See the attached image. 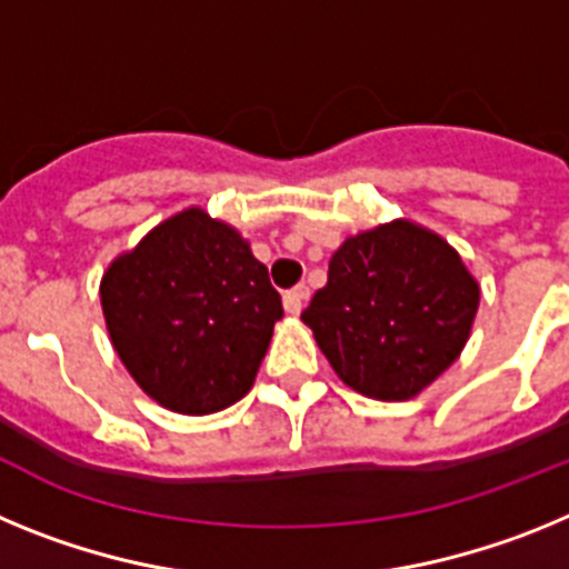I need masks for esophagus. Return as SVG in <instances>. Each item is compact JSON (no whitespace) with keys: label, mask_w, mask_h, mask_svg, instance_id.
<instances>
[{"label":"esophagus","mask_w":569,"mask_h":569,"mask_svg":"<svg viewBox=\"0 0 569 569\" xmlns=\"http://www.w3.org/2000/svg\"><path fill=\"white\" fill-rule=\"evenodd\" d=\"M308 293H310L308 284H299V288L288 290V293H284V310L293 316H299L301 308H305V299H308Z\"/></svg>","instance_id":"obj_1"}]
</instances>
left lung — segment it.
<instances>
[{"mask_svg": "<svg viewBox=\"0 0 569 569\" xmlns=\"http://www.w3.org/2000/svg\"><path fill=\"white\" fill-rule=\"evenodd\" d=\"M476 310L479 284L459 253L399 219L336 250L301 319L345 385L405 401L459 359Z\"/></svg>", "mask_w": 569, "mask_h": 569, "instance_id": "8db88e82", "label": "left lung"}]
</instances>
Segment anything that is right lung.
Masks as SVG:
<instances>
[{"instance_id": "add662e5", "label": "right lung", "mask_w": 569, "mask_h": 569, "mask_svg": "<svg viewBox=\"0 0 569 569\" xmlns=\"http://www.w3.org/2000/svg\"><path fill=\"white\" fill-rule=\"evenodd\" d=\"M102 310L136 385L168 410L204 416L253 387L281 296L248 241L190 208L110 264Z\"/></svg>"}]
</instances>
